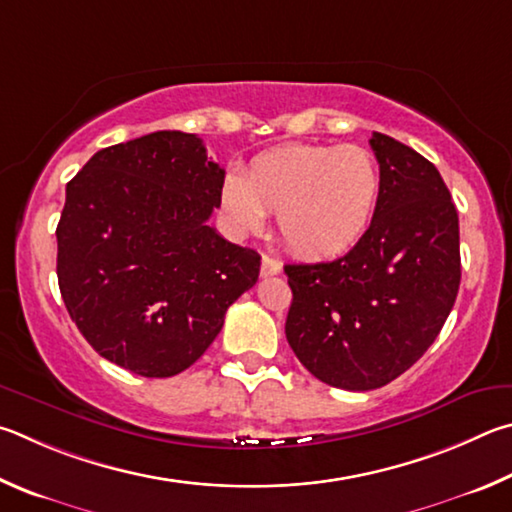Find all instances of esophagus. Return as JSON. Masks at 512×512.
Segmentation results:
<instances>
[{
	"label": "esophagus",
	"mask_w": 512,
	"mask_h": 512,
	"mask_svg": "<svg viewBox=\"0 0 512 512\" xmlns=\"http://www.w3.org/2000/svg\"><path fill=\"white\" fill-rule=\"evenodd\" d=\"M276 274H281V263L272 256H263L261 276H265V279H267V276H276Z\"/></svg>",
	"instance_id": "34e87169"
}]
</instances>
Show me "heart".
Masks as SVG:
<instances>
[{
    "label": "heart",
    "instance_id": "1",
    "mask_svg": "<svg viewBox=\"0 0 512 512\" xmlns=\"http://www.w3.org/2000/svg\"><path fill=\"white\" fill-rule=\"evenodd\" d=\"M380 193L378 159L364 146L290 143L251 159L245 177L224 179L220 204L238 231H261L265 213H276L292 251L333 258L364 238Z\"/></svg>",
    "mask_w": 512,
    "mask_h": 512
}]
</instances>
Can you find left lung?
I'll return each mask as SVG.
<instances>
[{
	"instance_id": "left-lung-1",
	"label": "left lung",
	"mask_w": 512,
	"mask_h": 512,
	"mask_svg": "<svg viewBox=\"0 0 512 512\" xmlns=\"http://www.w3.org/2000/svg\"><path fill=\"white\" fill-rule=\"evenodd\" d=\"M382 193L369 231L337 261L285 265V337L330 387L380 389L441 333L461 283L459 213L432 161L373 132Z\"/></svg>"
}]
</instances>
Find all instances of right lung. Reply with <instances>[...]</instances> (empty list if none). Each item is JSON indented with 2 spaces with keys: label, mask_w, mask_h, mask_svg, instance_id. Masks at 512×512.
<instances>
[{
  "label": "right lung",
  "mask_w": 512,
  "mask_h": 512,
  "mask_svg": "<svg viewBox=\"0 0 512 512\" xmlns=\"http://www.w3.org/2000/svg\"><path fill=\"white\" fill-rule=\"evenodd\" d=\"M224 170L200 137L159 130L98 150L67 184L58 285L94 351L143 378L200 360L261 256L209 227Z\"/></svg>",
  "instance_id": "right-lung-1"
}]
</instances>
